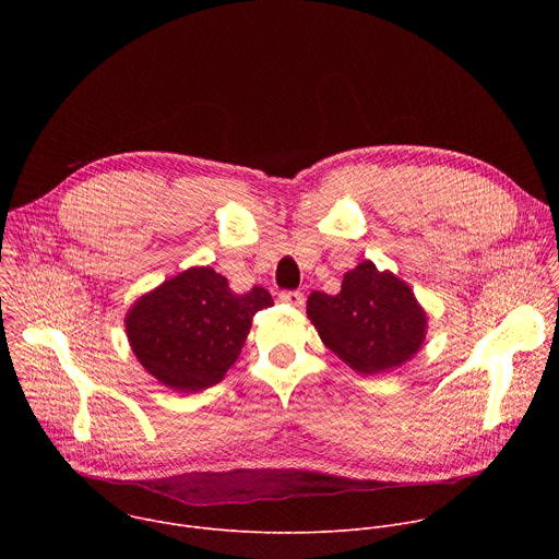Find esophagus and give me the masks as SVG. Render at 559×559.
Segmentation results:
<instances>
[{
    "label": "esophagus",
    "mask_w": 559,
    "mask_h": 559,
    "mask_svg": "<svg viewBox=\"0 0 559 559\" xmlns=\"http://www.w3.org/2000/svg\"><path fill=\"white\" fill-rule=\"evenodd\" d=\"M278 298H281V302H287L294 307H300L305 302V296L300 292H281Z\"/></svg>",
    "instance_id": "34e87169"
}]
</instances>
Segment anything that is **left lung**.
<instances>
[{"label":"left lung","mask_w":559,"mask_h":559,"mask_svg":"<svg viewBox=\"0 0 559 559\" xmlns=\"http://www.w3.org/2000/svg\"><path fill=\"white\" fill-rule=\"evenodd\" d=\"M307 316L321 341L362 376L412 360L427 334V313L412 287L371 261L349 270L336 296L311 292Z\"/></svg>","instance_id":"1"}]
</instances>
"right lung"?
Listing matches in <instances>:
<instances>
[{"instance_id": "right-lung-1", "label": "right lung", "mask_w": 559, "mask_h": 559, "mask_svg": "<svg viewBox=\"0 0 559 559\" xmlns=\"http://www.w3.org/2000/svg\"><path fill=\"white\" fill-rule=\"evenodd\" d=\"M270 305L263 287L234 294L212 267H190L130 307L126 334L147 373L175 391L197 393L223 380L254 313Z\"/></svg>"}]
</instances>
